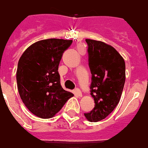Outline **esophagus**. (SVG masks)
<instances>
[{"mask_svg": "<svg viewBox=\"0 0 148 148\" xmlns=\"http://www.w3.org/2000/svg\"><path fill=\"white\" fill-rule=\"evenodd\" d=\"M75 94L78 97H82V92H81L79 89H75Z\"/></svg>", "mask_w": 148, "mask_h": 148, "instance_id": "obj_1", "label": "esophagus"}]
</instances>
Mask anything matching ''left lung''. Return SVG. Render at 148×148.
Segmentation results:
<instances>
[{
  "label": "left lung",
  "mask_w": 148,
  "mask_h": 148,
  "mask_svg": "<svg viewBox=\"0 0 148 148\" xmlns=\"http://www.w3.org/2000/svg\"><path fill=\"white\" fill-rule=\"evenodd\" d=\"M92 74L90 95L94 109L84 115L90 122L104 119L120 101L125 81V64L114 47L99 40L86 39Z\"/></svg>",
  "instance_id": "8db88e82"
}]
</instances>
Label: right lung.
<instances>
[{
    "instance_id": "right-lung-1",
    "label": "right lung",
    "mask_w": 148,
    "mask_h": 148,
    "mask_svg": "<svg viewBox=\"0 0 148 148\" xmlns=\"http://www.w3.org/2000/svg\"><path fill=\"white\" fill-rule=\"evenodd\" d=\"M72 40L47 39L37 41L23 52L16 72L20 97L33 115L50 119L74 96L60 83L58 65Z\"/></svg>"
}]
</instances>
